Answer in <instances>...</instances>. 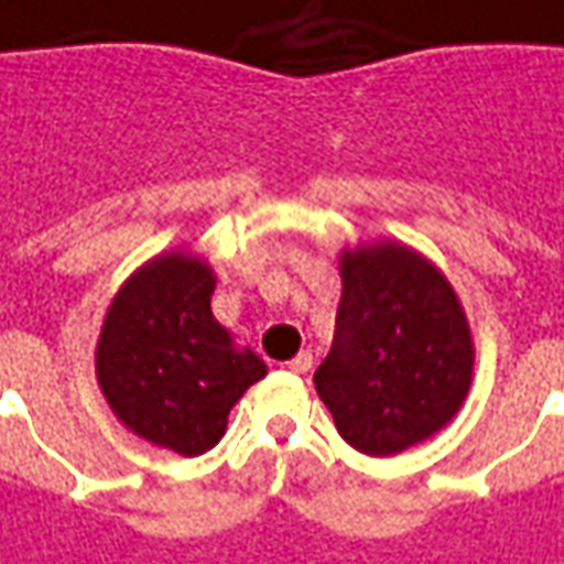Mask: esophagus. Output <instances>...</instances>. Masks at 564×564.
<instances>
[{
	"mask_svg": "<svg viewBox=\"0 0 564 564\" xmlns=\"http://www.w3.org/2000/svg\"><path fill=\"white\" fill-rule=\"evenodd\" d=\"M310 368H313V352H310V349L297 352V356L289 362V371H294V375H306Z\"/></svg>",
	"mask_w": 564,
	"mask_h": 564,
	"instance_id": "1",
	"label": "esophagus"
}]
</instances>
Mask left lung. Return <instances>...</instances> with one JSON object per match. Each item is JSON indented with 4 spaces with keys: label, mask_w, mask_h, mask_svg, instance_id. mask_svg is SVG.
<instances>
[{
    "label": "left lung",
    "mask_w": 564,
    "mask_h": 564,
    "mask_svg": "<svg viewBox=\"0 0 564 564\" xmlns=\"http://www.w3.org/2000/svg\"><path fill=\"white\" fill-rule=\"evenodd\" d=\"M337 267V332L313 383L344 442L393 457L436 436L467 402L473 328L448 275L411 245L340 248Z\"/></svg>",
    "instance_id": "obj_1"
}]
</instances>
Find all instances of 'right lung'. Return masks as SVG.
Wrapping results in <instances>:
<instances>
[{
	"instance_id": "add662e5",
	"label": "right lung",
	"mask_w": 564,
	"mask_h": 564,
	"mask_svg": "<svg viewBox=\"0 0 564 564\" xmlns=\"http://www.w3.org/2000/svg\"><path fill=\"white\" fill-rule=\"evenodd\" d=\"M212 263L171 248L119 285L97 334L95 378L116 421L150 445L196 457L267 365L212 313Z\"/></svg>"
}]
</instances>
